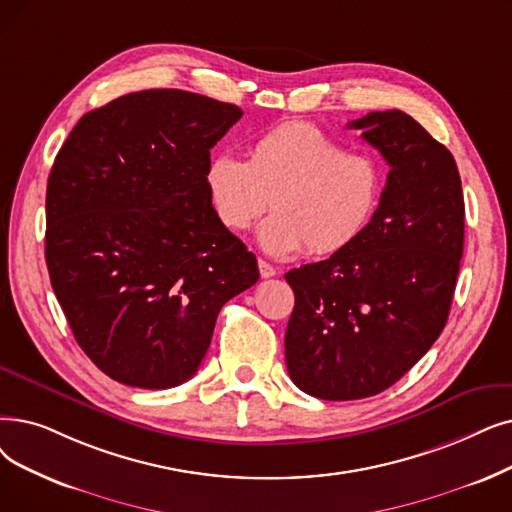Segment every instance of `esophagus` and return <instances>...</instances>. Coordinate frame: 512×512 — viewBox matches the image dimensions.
<instances>
[{"instance_id": "34e87169", "label": "esophagus", "mask_w": 512, "mask_h": 512, "mask_svg": "<svg viewBox=\"0 0 512 512\" xmlns=\"http://www.w3.org/2000/svg\"><path fill=\"white\" fill-rule=\"evenodd\" d=\"M257 265H259V274H261V278H272V276H276V268H274L272 263L259 259V261H257Z\"/></svg>"}]
</instances>
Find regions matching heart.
Returning <instances> with one entry per match:
<instances>
[{
	"mask_svg": "<svg viewBox=\"0 0 512 512\" xmlns=\"http://www.w3.org/2000/svg\"><path fill=\"white\" fill-rule=\"evenodd\" d=\"M209 203L221 226L244 232L268 207L257 242L274 257L307 247L311 255L339 253L358 240L381 207L383 165L351 152L322 127L288 121L251 144L247 161L213 154L205 169Z\"/></svg>",
	"mask_w": 512,
	"mask_h": 512,
	"instance_id": "b5f03b06",
	"label": "heart"
}]
</instances>
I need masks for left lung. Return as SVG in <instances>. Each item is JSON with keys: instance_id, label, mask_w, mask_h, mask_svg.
I'll return each mask as SVG.
<instances>
[{"instance_id": "1", "label": "left lung", "mask_w": 512, "mask_h": 512, "mask_svg": "<svg viewBox=\"0 0 512 512\" xmlns=\"http://www.w3.org/2000/svg\"><path fill=\"white\" fill-rule=\"evenodd\" d=\"M347 125L391 167L381 207L351 247L284 274L295 291L288 374L332 402L385 391L431 349L448 322L464 247L452 152L402 110Z\"/></svg>"}]
</instances>
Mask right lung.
Listing matches in <instances>:
<instances>
[{
	"label": "right lung",
	"instance_id": "1",
	"mask_svg": "<svg viewBox=\"0 0 512 512\" xmlns=\"http://www.w3.org/2000/svg\"><path fill=\"white\" fill-rule=\"evenodd\" d=\"M242 117L182 90L121 96L79 119L46 194V263L79 347L117 383H186L219 309L259 280L205 188L211 148Z\"/></svg>",
	"mask_w": 512,
	"mask_h": 512
}]
</instances>
